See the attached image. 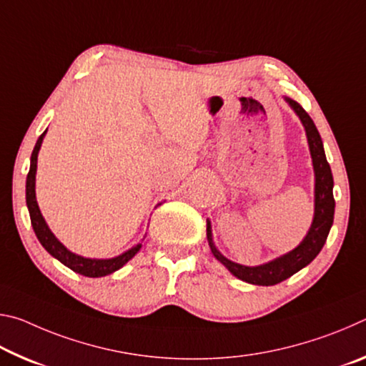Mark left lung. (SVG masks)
Wrapping results in <instances>:
<instances>
[{"mask_svg":"<svg viewBox=\"0 0 366 366\" xmlns=\"http://www.w3.org/2000/svg\"><path fill=\"white\" fill-rule=\"evenodd\" d=\"M284 100L294 109V113L299 116L302 126L305 127L308 148L310 154H312L315 171V213L312 226H310L307 235L295 249L284 253V255L258 266H245L231 262V259L226 258L216 249L213 242L212 222H207V239L214 258L224 264L231 271V274L249 284H255V286H274V284L282 282L284 280L295 274L297 271H300L307 264L312 263L321 252V249H323L334 221V207H336L332 195L334 181L330 163H327L325 154L323 140H321L318 129L307 111L297 102L290 100V98L284 97Z\"/></svg>","mask_w":366,"mask_h":366,"instance_id":"left-lung-1","label":"left lung"}]
</instances>
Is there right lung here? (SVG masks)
Segmentation results:
<instances>
[{
  "mask_svg": "<svg viewBox=\"0 0 366 366\" xmlns=\"http://www.w3.org/2000/svg\"><path fill=\"white\" fill-rule=\"evenodd\" d=\"M45 134L46 131L40 135L35 144L32 157H30V169H29L27 182H26V202H27L30 221H32V227L35 231L36 239L40 240L43 249H45L49 255L59 259L64 266L79 272V274L86 276V277L108 276L111 272L122 268L129 259L137 255V252L142 249V242H139L137 245H134L132 249H129L124 253H121V255L113 257V258H86L82 255H77V253L71 252L69 249H66V247L59 242L56 235H54L51 232V229L48 227L45 218H43V214L39 208V203H36V197H35L36 159H39V152L41 148V142H43V137H45Z\"/></svg>",
  "mask_w": 366,
  "mask_h": 366,
  "instance_id": "1",
  "label": "right lung"
}]
</instances>
